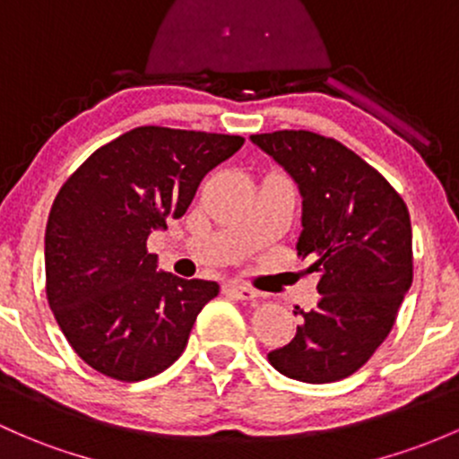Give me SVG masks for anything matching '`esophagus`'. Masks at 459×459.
Masks as SVG:
<instances>
[{
    "mask_svg": "<svg viewBox=\"0 0 459 459\" xmlns=\"http://www.w3.org/2000/svg\"><path fill=\"white\" fill-rule=\"evenodd\" d=\"M223 293L230 295V298H234V299H240V302H254V299L258 298V293H255L254 289L243 287V284H238V282L223 284Z\"/></svg>",
    "mask_w": 459,
    "mask_h": 459,
    "instance_id": "esophagus-1",
    "label": "esophagus"
}]
</instances>
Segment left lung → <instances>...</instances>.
Returning a JSON list of instances; mask_svg holds the SVG:
<instances>
[{
    "instance_id": "obj_1",
    "label": "left lung",
    "mask_w": 459,
    "mask_h": 459,
    "mask_svg": "<svg viewBox=\"0 0 459 459\" xmlns=\"http://www.w3.org/2000/svg\"><path fill=\"white\" fill-rule=\"evenodd\" d=\"M251 142L282 166L302 196L295 249L315 260L317 307L302 317L269 363L302 383H333L357 372L385 342L411 287V221L405 201L337 140L275 131Z\"/></svg>"
}]
</instances>
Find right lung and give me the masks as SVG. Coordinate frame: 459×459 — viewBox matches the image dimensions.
<instances>
[{
    "label": "right lung",
    "instance_id": "add662e5",
    "mask_svg": "<svg viewBox=\"0 0 459 459\" xmlns=\"http://www.w3.org/2000/svg\"><path fill=\"white\" fill-rule=\"evenodd\" d=\"M243 144L238 135L140 126L100 146L58 190L46 228V293L87 366L131 383L181 357L219 284L157 269L146 240L181 219L201 179Z\"/></svg>",
    "mask_w": 459,
    "mask_h": 459
}]
</instances>
